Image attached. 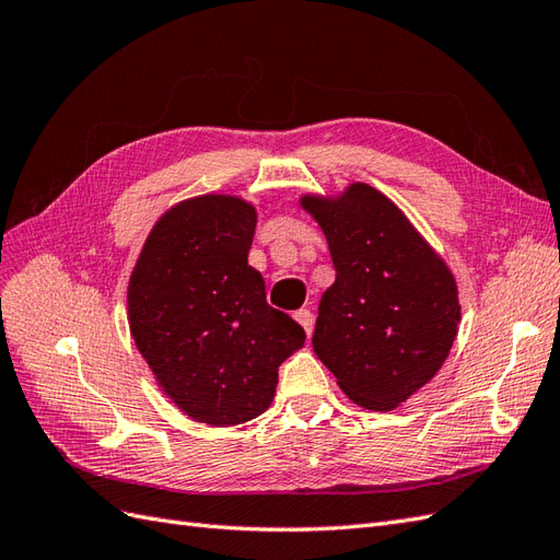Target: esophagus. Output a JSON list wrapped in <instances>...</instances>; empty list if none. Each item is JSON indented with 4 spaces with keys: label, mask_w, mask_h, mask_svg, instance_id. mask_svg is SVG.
<instances>
[{
    "label": "esophagus",
    "mask_w": 560,
    "mask_h": 560,
    "mask_svg": "<svg viewBox=\"0 0 560 560\" xmlns=\"http://www.w3.org/2000/svg\"><path fill=\"white\" fill-rule=\"evenodd\" d=\"M294 317H296L299 325L303 327V331H306V336H311V334H313V327H315V317H313V313L303 308V311H296V315H294Z\"/></svg>",
    "instance_id": "obj_1"
}]
</instances>
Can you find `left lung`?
Returning a JSON list of instances; mask_svg holds the SVG:
<instances>
[{
  "instance_id": "left-lung-1",
  "label": "left lung",
  "mask_w": 560,
  "mask_h": 560,
  "mask_svg": "<svg viewBox=\"0 0 560 560\" xmlns=\"http://www.w3.org/2000/svg\"><path fill=\"white\" fill-rule=\"evenodd\" d=\"M299 202L325 233L336 268L317 308L313 350L348 399L393 411L448 358L460 322L451 268L409 217L364 182Z\"/></svg>"
}]
</instances>
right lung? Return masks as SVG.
I'll return each instance as SVG.
<instances>
[{
    "mask_svg": "<svg viewBox=\"0 0 560 560\" xmlns=\"http://www.w3.org/2000/svg\"><path fill=\"white\" fill-rule=\"evenodd\" d=\"M257 208L206 194L159 217L128 282V325L156 383L182 413L214 428L261 416L278 366L306 331L266 303L247 264Z\"/></svg>",
    "mask_w": 560,
    "mask_h": 560,
    "instance_id": "1",
    "label": "right lung"
}]
</instances>
